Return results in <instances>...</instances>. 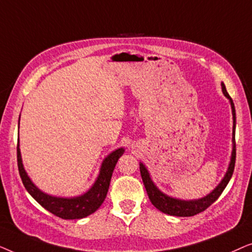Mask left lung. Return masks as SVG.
<instances>
[{"instance_id":"1","label":"left lung","mask_w":252,"mask_h":252,"mask_svg":"<svg viewBox=\"0 0 252 252\" xmlns=\"http://www.w3.org/2000/svg\"><path fill=\"white\" fill-rule=\"evenodd\" d=\"M221 89L223 95L226 96L227 98L229 99L230 106H232V113H233V150H232V156H230V161L228 165V168H227V172L225 177L220 184L217 186V187L213 189V190L210 192L209 195L204 196V197L199 199H191V201H184V199H179L171 197V196L165 195L164 192H161L159 189L156 187V185L154 184L153 180H151L150 174L146 166L142 163H140V172L141 177H142V181L144 184V187H146L147 194L149 196L150 202L153 203L155 208H157L159 211L166 213V215L170 216H177V217H191L197 215L199 212H203L204 210L209 208L212 203H215L223 189L226 188V186L228 185V182L232 178L234 167H235V158H236V144H235V125H236V117H235V106H234L233 99L230 97L228 93L226 91L225 85L223 82L221 84Z\"/></svg>"}]
</instances>
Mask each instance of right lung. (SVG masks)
Returning <instances> with one entry per match:
<instances>
[{"label":"right lung","mask_w":252,"mask_h":252,"mask_svg":"<svg viewBox=\"0 0 252 252\" xmlns=\"http://www.w3.org/2000/svg\"><path fill=\"white\" fill-rule=\"evenodd\" d=\"M124 151H125L124 148H119V149L112 151L108 157H105V159L103 160L101 165V168H99L98 177L96 179L95 184L92 186V188L87 192H85L84 195L71 198L56 197V196L48 195L46 192L41 191L33 184L29 175H27L25 168H24L22 155H20L19 149V139L18 144H17V161H18L20 178H22L26 190L41 206H43L48 211L62 219H81L94 213L104 202L109 190L113 170H115L117 161L124 154Z\"/></svg>","instance_id":"obj_1"}]
</instances>
